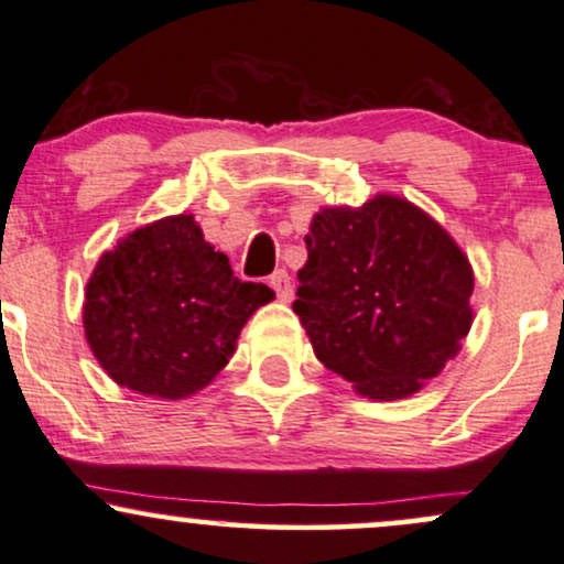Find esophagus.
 <instances>
[{"label": "esophagus", "mask_w": 564, "mask_h": 564, "mask_svg": "<svg viewBox=\"0 0 564 564\" xmlns=\"http://www.w3.org/2000/svg\"><path fill=\"white\" fill-rule=\"evenodd\" d=\"M269 284L280 301H290V297H293V284H290V274L284 269H276L274 274L269 276Z\"/></svg>", "instance_id": "1"}]
</instances>
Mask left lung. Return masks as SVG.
<instances>
[{
	"mask_svg": "<svg viewBox=\"0 0 564 564\" xmlns=\"http://www.w3.org/2000/svg\"><path fill=\"white\" fill-rule=\"evenodd\" d=\"M306 250L293 311L316 359L361 395L406 399L462 348L473 269L412 203L380 195L359 210H322Z\"/></svg>",
	"mask_w": 564,
	"mask_h": 564,
	"instance_id": "left-lung-1",
	"label": "left lung"
}]
</instances>
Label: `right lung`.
I'll return each mask as SVG.
<instances>
[{"mask_svg": "<svg viewBox=\"0 0 564 564\" xmlns=\"http://www.w3.org/2000/svg\"><path fill=\"white\" fill-rule=\"evenodd\" d=\"M271 297L267 284L231 274L192 216L161 218L99 258L86 284V340L118 386L184 399L221 372Z\"/></svg>", "mask_w": 564, "mask_h": 564, "instance_id": "right-lung-1", "label": "right lung"}]
</instances>
